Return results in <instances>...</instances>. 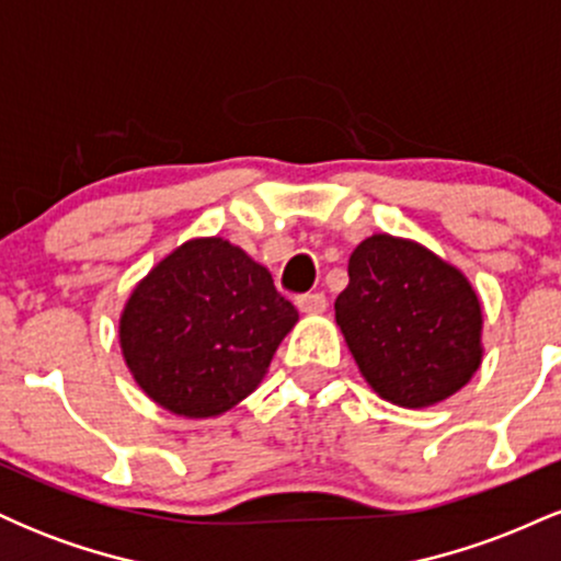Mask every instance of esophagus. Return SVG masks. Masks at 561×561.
Instances as JSON below:
<instances>
[{
  "mask_svg": "<svg viewBox=\"0 0 561 561\" xmlns=\"http://www.w3.org/2000/svg\"><path fill=\"white\" fill-rule=\"evenodd\" d=\"M298 308L302 313H324L327 311V298L324 293H308L298 298Z\"/></svg>",
  "mask_w": 561,
  "mask_h": 561,
  "instance_id": "obj_1",
  "label": "esophagus"
}]
</instances>
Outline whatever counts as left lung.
Returning a JSON list of instances; mask_svg holds the SVG:
<instances>
[{
  "label": "left lung",
  "instance_id": "obj_1",
  "mask_svg": "<svg viewBox=\"0 0 561 561\" xmlns=\"http://www.w3.org/2000/svg\"><path fill=\"white\" fill-rule=\"evenodd\" d=\"M334 319L369 388L403 409L459 392L485 353L467 276L403 237L371 234L353 250Z\"/></svg>",
  "mask_w": 561,
  "mask_h": 561
}]
</instances>
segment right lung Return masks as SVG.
<instances>
[{
    "label": "right lung",
    "instance_id": "right-lung-1",
    "mask_svg": "<svg viewBox=\"0 0 561 561\" xmlns=\"http://www.w3.org/2000/svg\"><path fill=\"white\" fill-rule=\"evenodd\" d=\"M295 324L298 311L266 266L224 237H195L137 282L118 340L150 401L184 420H214L259 388Z\"/></svg>",
    "mask_w": 561,
    "mask_h": 561
}]
</instances>
